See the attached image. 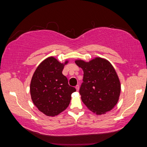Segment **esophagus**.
Returning <instances> with one entry per match:
<instances>
[{"label":"esophagus","mask_w":147,"mask_h":147,"mask_svg":"<svg viewBox=\"0 0 147 147\" xmlns=\"http://www.w3.org/2000/svg\"><path fill=\"white\" fill-rule=\"evenodd\" d=\"M75 88H76V91H78V90H79V89H80V86H79V85H77V86H75Z\"/></svg>","instance_id":"esophagus-1"}]
</instances>
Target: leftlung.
<instances>
[{
    "label": "left lung",
    "mask_w": 147,
    "mask_h": 147,
    "mask_svg": "<svg viewBox=\"0 0 147 147\" xmlns=\"http://www.w3.org/2000/svg\"><path fill=\"white\" fill-rule=\"evenodd\" d=\"M75 63L84 71L79 91L84 104L98 115L110 111L117 103L121 93L120 82L113 67L101 58Z\"/></svg>",
    "instance_id": "1"
}]
</instances>
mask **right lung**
Listing matches in <instances>:
<instances>
[{
	"mask_svg": "<svg viewBox=\"0 0 147 147\" xmlns=\"http://www.w3.org/2000/svg\"><path fill=\"white\" fill-rule=\"evenodd\" d=\"M63 67L56 58L49 57L39 64L32 76V100L39 111L48 116H55L65 110L70 103L71 94L76 91L62 74Z\"/></svg>",
	"mask_w": 147,
	"mask_h": 147,
	"instance_id": "right-lung-1",
	"label": "right lung"
}]
</instances>
